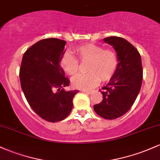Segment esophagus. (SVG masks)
Wrapping results in <instances>:
<instances>
[{
  "instance_id": "1",
  "label": "esophagus",
  "mask_w": 160,
  "mask_h": 160,
  "mask_svg": "<svg viewBox=\"0 0 160 160\" xmlns=\"http://www.w3.org/2000/svg\"><path fill=\"white\" fill-rule=\"evenodd\" d=\"M83 92H86V93H87V94H91L92 91H91V90H83Z\"/></svg>"
}]
</instances>
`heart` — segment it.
<instances>
[{"label":"heart","mask_w":160,"mask_h":160,"mask_svg":"<svg viewBox=\"0 0 160 160\" xmlns=\"http://www.w3.org/2000/svg\"><path fill=\"white\" fill-rule=\"evenodd\" d=\"M77 58L69 52L61 57L59 64L68 75L73 76L79 71V61H88L86 71L87 73H79L71 80L73 87L80 89H91L100 83L109 80L118 67V57L113 49L105 48L94 43L79 45L74 49Z\"/></svg>","instance_id":"1"}]
</instances>
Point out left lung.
I'll return each mask as SVG.
<instances>
[{
    "label": "left lung",
    "mask_w": 160,
    "mask_h": 160,
    "mask_svg": "<svg viewBox=\"0 0 160 160\" xmlns=\"http://www.w3.org/2000/svg\"><path fill=\"white\" fill-rule=\"evenodd\" d=\"M118 57V67L114 76L100 91L102 101L93 106L97 115L106 119H115L129 111L136 100L143 80V67L139 52L124 38H105Z\"/></svg>",
    "instance_id": "obj_1"
}]
</instances>
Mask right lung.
Returning a JSON list of instances; mask_svg holds the SVG:
<instances>
[{
	"label": "right lung",
	"instance_id": "obj_1",
	"mask_svg": "<svg viewBox=\"0 0 160 160\" xmlns=\"http://www.w3.org/2000/svg\"><path fill=\"white\" fill-rule=\"evenodd\" d=\"M66 42L45 38L29 47L20 69L21 87L28 103L39 117L49 122L64 120L71 113L78 90L65 91L70 81L59 61Z\"/></svg>",
	"mask_w": 160,
	"mask_h": 160
}]
</instances>
